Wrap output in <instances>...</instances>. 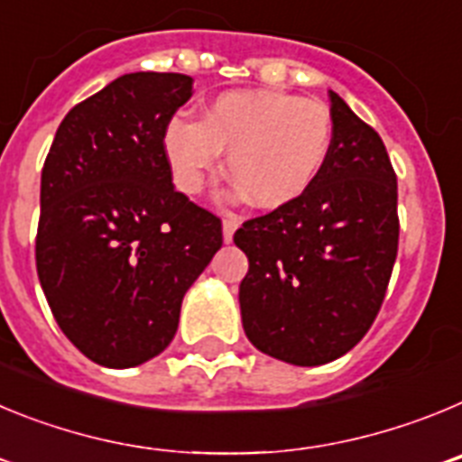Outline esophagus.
Listing matches in <instances>:
<instances>
[{
    "mask_svg": "<svg viewBox=\"0 0 462 462\" xmlns=\"http://www.w3.org/2000/svg\"><path fill=\"white\" fill-rule=\"evenodd\" d=\"M236 228H238V219H236V217H224V222H222L224 243H231V240H234Z\"/></svg>",
    "mask_w": 462,
    "mask_h": 462,
    "instance_id": "34e87169",
    "label": "esophagus"
}]
</instances>
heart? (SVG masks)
Instances as JSON below:
<instances>
[{
    "instance_id": "obj_1",
    "label": "heart",
    "mask_w": 462,
    "mask_h": 462,
    "mask_svg": "<svg viewBox=\"0 0 462 462\" xmlns=\"http://www.w3.org/2000/svg\"><path fill=\"white\" fill-rule=\"evenodd\" d=\"M333 145V117L321 101L275 89H234L203 106L199 122L173 120L164 150L175 185L199 194L226 150L231 194L263 210L303 196Z\"/></svg>"
}]
</instances>
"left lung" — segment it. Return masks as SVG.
<instances>
[{
    "instance_id": "obj_1",
    "label": "left lung",
    "mask_w": 462,
    "mask_h": 462,
    "mask_svg": "<svg viewBox=\"0 0 462 462\" xmlns=\"http://www.w3.org/2000/svg\"><path fill=\"white\" fill-rule=\"evenodd\" d=\"M333 145L296 201L247 219L234 243L245 336L291 365H324L368 333L398 254V180L382 138L330 92Z\"/></svg>"
}]
</instances>
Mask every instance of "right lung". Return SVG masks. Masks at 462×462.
I'll return each instance as SVG.
<instances>
[{"label":"right lung","mask_w":462,"mask_h":462,"mask_svg":"<svg viewBox=\"0 0 462 462\" xmlns=\"http://www.w3.org/2000/svg\"><path fill=\"white\" fill-rule=\"evenodd\" d=\"M191 83L125 73L69 110L41 171V289L64 336L104 368L164 352L222 247V222L175 191L164 150Z\"/></svg>","instance_id":"obj_1"}]
</instances>
